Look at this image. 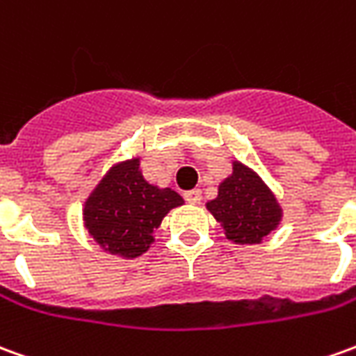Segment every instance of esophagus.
Returning a JSON list of instances; mask_svg holds the SVG:
<instances>
[{
  "mask_svg": "<svg viewBox=\"0 0 356 356\" xmlns=\"http://www.w3.org/2000/svg\"><path fill=\"white\" fill-rule=\"evenodd\" d=\"M185 200L188 204H200V200H202V191L200 188L188 191V193H185Z\"/></svg>",
  "mask_w": 356,
  "mask_h": 356,
  "instance_id": "34e87169",
  "label": "esophagus"
}]
</instances>
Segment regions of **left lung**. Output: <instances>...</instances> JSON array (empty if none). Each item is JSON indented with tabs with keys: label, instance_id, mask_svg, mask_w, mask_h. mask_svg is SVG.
I'll use <instances>...</instances> for the list:
<instances>
[{
	"label": "left lung",
	"instance_id": "left-lung-1",
	"mask_svg": "<svg viewBox=\"0 0 356 356\" xmlns=\"http://www.w3.org/2000/svg\"><path fill=\"white\" fill-rule=\"evenodd\" d=\"M206 208L235 245H260L283 218L272 188L252 168L237 160L229 177L218 186V196L206 202Z\"/></svg>",
	"mask_w": 356,
	"mask_h": 356
}]
</instances>
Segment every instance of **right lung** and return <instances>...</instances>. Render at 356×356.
<instances>
[{
	"label": "right lung",
	"instance_id": "right-lung-1",
	"mask_svg": "<svg viewBox=\"0 0 356 356\" xmlns=\"http://www.w3.org/2000/svg\"><path fill=\"white\" fill-rule=\"evenodd\" d=\"M185 202L170 186L148 183L140 158L113 163L83 208L84 227L108 254L133 260L154 243L161 220Z\"/></svg>",
	"mask_w": 356,
	"mask_h": 356
}]
</instances>
